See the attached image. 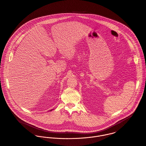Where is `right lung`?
<instances>
[{
  "label": "right lung",
  "mask_w": 146,
  "mask_h": 146,
  "mask_svg": "<svg viewBox=\"0 0 146 146\" xmlns=\"http://www.w3.org/2000/svg\"><path fill=\"white\" fill-rule=\"evenodd\" d=\"M52 111V110H50V111Z\"/></svg>",
  "instance_id": "right-lung-1"
}]
</instances>
